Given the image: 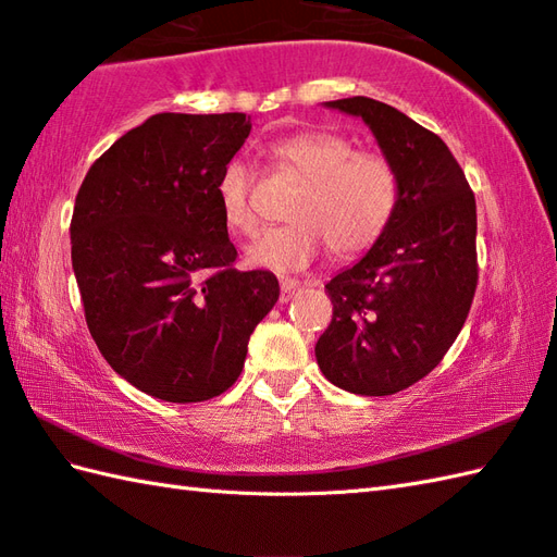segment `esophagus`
<instances>
[{"label":"esophagus","mask_w":557,"mask_h":557,"mask_svg":"<svg viewBox=\"0 0 557 557\" xmlns=\"http://www.w3.org/2000/svg\"><path fill=\"white\" fill-rule=\"evenodd\" d=\"M280 289H282L280 301L287 304V301L294 297V294H297V292L301 289V282H299V280H292V277H282Z\"/></svg>","instance_id":"34e87169"}]
</instances>
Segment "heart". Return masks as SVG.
Instances as JSON below:
<instances>
[{
  "label": "heart",
  "instance_id": "b5f03b06",
  "mask_svg": "<svg viewBox=\"0 0 557 557\" xmlns=\"http://www.w3.org/2000/svg\"><path fill=\"white\" fill-rule=\"evenodd\" d=\"M270 152L304 184L289 210L294 222L263 230L246 248V260L253 268L301 270L325 246L337 258H354L381 239L399 198L397 172L385 156L354 150L349 138L330 132L280 138ZM215 196L230 230H253L251 170L242 158L224 164Z\"/></svg>",
  "mask_w": 557,
  "mask_h": 557
}]
</instances>
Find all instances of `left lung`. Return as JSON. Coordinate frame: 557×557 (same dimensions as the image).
<instances>
[{"label": "left lung", "mask_w": 557, "mask_h": 557, "mask_svg": "<svg viewBox=\"0 0 557 557\" xmlns=\"http://www.w3.org/2000/svg\"><path fill=\"white\" fill-rule=\"evenodd\" d=\"M325 108L361 116L399 182L395 215L369 251L325 292L333 321L315 345L330 383L354 395H395L429 375L474 301L476 200L453 152L429 128L371 98Z\"/></svg>", "instance_id": "left-lung-1"}]
</instances>
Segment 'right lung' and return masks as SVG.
I'll list each match as a JSON object with an SVG mask.
<instances>
[{
  "label": "right lung",
  "mask_w": 557,
  "mask_h": 557,
  "mask_svg": "<svg viewBox=\"0 0 557 557\" xmlns=\"http://www.w3.org/2000/svg\"><path fill=\"white\" fill-rule=\"evenodd\" d=\"M248 134L242 112L152 114L78 188L71 265L88 330L112 369L150 397L222 395L280 297L272 272L234 268L215 196Z\"/></svg>",
  "instance_id": "right-lung-1"
}]
</instances>
